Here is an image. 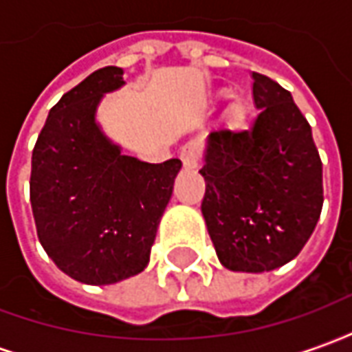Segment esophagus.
I'll use <instances>...</instances> for the list:
<instances>
[{
    "instance_id": "34e87169",
    "label": "esophagus",
    "mask_w": 352,
    "mask_h": 352,
    "mask_svg": "<svg viewBox=\"0 0 352 352\" xmlns=\"http://www.w3.org/2000/svg\"><path fill=\"white\" fill-rule=\"evenodd\" d=\"M179 156H181V160H183V166L186 169L198 168L199 156H201V153H199L198 143L190 141V143L183 145V148H181V154H179Z\"/></svg>"
}]
</instances>
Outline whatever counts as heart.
Returning a JSON list of instances; mask_svg holds the SVG:
<instances>
[{
	"label": "heart",
	"instance_id": "obj_1",
	"mask_svg": "<svg viewBox=\"0 0 352 352\" xmlns=\"http://www.w3.org/2000/svg\"><path fill=\"white\" fill-rule=\"evenodd\" d=\"M241 115H243V107H241L239 103L232 105V109H230V116H232V118H241Z\"/></svg>",
	"mask_w": 352,
	"mask_h": 352
}]
</instances>
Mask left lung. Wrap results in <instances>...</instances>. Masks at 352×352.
<instances>
[{
	"instance_id": "1",
	"label": "left lung",
	"mask_w": 352,
	"mask_h": 352,
	"mask_svg": "<svg viewBox=\"0 0 352 352\" xmlns=\"http://www.w3.org/2000/svg\"><path fill=\"white\" fill-rule=\"evenodd\" d=\"M260 113L249 130L207 138L201 213L232 272H272L296 258L322 211V162L288 90L252 73Z\"/></svg>"
}]
</instances>
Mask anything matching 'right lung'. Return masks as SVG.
<instances>
[{
	"label": "right lung",
	"instance_id": "obj_1",
	"mask_svg": "<svg viewBox=\"0 0 352 352\" xmlns=\"http://www.w3.org/2000/svg\"><path fill=\"white\" fill-rule=\"evenodd\" d=\"M101 67L50 109L32 154L30 201L54 264L87 285H113L146 267L181 160L146 164L120 153L96 122L103 94L124 85Z\"/></svg>",
	"mask_w": 352,
	"mask_h": 352
}]
</instances>
